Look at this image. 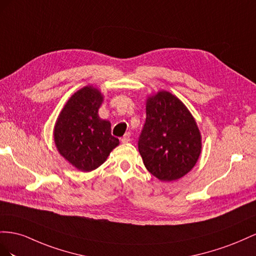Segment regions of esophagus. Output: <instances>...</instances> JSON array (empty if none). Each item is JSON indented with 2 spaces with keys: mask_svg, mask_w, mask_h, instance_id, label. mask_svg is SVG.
Segmentation results:
<instances>
[{
  "mask_svg": "<svg viewBox=\"0 0 256 256\" xmlns=\"http://www.w3.org/2000/svg\"><path fill=\"white\" fill-rule=\"evenodd\" d=\"M121 142H122L123 144H126V142H130V134L128 132L124 134V136L121 138Z\"/></svg>",
  "mask_w": 256,
  "mask_h": 256,
  "instance_id": "esophagus-1",
  "label": "esophagus"
}]
</instances>
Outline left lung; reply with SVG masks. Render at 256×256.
Returning <instances> with one entry per match:
<instances>
[{
  "instance_id": "1",
  "label": "left lung",
  "mask_w": 256,
  "mask_h": 256,
  "mask_svg": "<svg viewBox=\"0 0 256 256\" xmlns=\"http://www.w3.org/2000/svg\"><path fill=\"white\" fill-rule=\"evenodd\" d=\"M146 114L138 140L146 168L162 181L184 177L193 168L202 150L200 130L192 114L167 91L147 100Z\"/></svg>"
}]
</instances>
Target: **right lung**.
I'll return each instance as SVG.
<instances>
[{
  "mask_svg": "<svg viewBox=\"0 0 256 256\" xmlns=\"http://www.w3.org/2000/svg\"><path fill=\"white\" fill-rule=\"evenodd\" d=\"M103 96L98 89L84 86L64 106L54 126V142L60 154L82 172H91L103 164L119 144L112 135L110 122L98 112Z\"/></svg>",
  "mask_w": 256,
  "mask_h": 256,
  "instance_id": "1",
  "label": "right lung"
}]
</instances>
